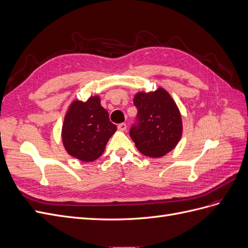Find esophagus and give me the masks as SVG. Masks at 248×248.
I'll list each match as a JSON object with an SVG mask.
<instances>
[{
  "instance_id": "1",
  "label": "esophagus",
  "mask_w": 248,
  "mask_h": 248,
  "mask_svg": "<svg viewBox=\"0 0 248 248\" xmlns=\"http://www.w3.org/2000/svg\"><path fill=\"white\" fill-rule=\"evenodd\" d=\"M118 129L121 130V131H125L127 129V125L125 123H120L118 125Z\"/></svg>"
}]
</instances>
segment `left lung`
I'll return each instance as SVG.
<instances>
[{"label": "left lung", "instance_id": "1", "mask_svg": "<svg viewBox=\"0 0 248 248\" xmlns=\"http://www.w3.org/2000/svg\"><path fill=\"white\" fill-rule=\"evenodd\" d=\"M133 104L138 109L129 134L139 151L150 157H161L176 147L182 136L180 111L166 90L140 92Z\"/></svg>", "mask_w": 248, "mask_h": 248}]
</instances>
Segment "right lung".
Returning <instances> with one entry per match:
<instances>
[{
    "instance_id": "add662e5",
    "label": "right lung",
    "mask_w": 248,
    "mask_h": 248,
    "mask_svg": "<svg viewBox=\"0 0 248 248\" xmlns=\"http://www.w3.org/2000/svg\"><path fill=\"white\" fill-rule=\"evenodd\" d=\"M117 126L109 121L108 112L100 104L98 96L88 101H73L65 116L62 139L71 156L81 161H93L100 157Z\"/></svg>"
}]
</instances>
